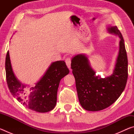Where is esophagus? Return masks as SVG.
<instances>
[{"mask_svg":"<svg viewBox=\"0 0 134 134\" xmlns=\"http://www.w3.org/2000/svg\"><path fill=\"white\" fill-rule=\"evenodd\" d=\"M65 63H66V65L68 67L69 69H70V68H71V60L70 57H67L66 59H65Z\"/></svg>","mask_w":134,"mask_h":134,"instance_id":"1","label":"esophagus"}]
</instances>
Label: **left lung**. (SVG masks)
<instances>
[{
	"label": "left lung",
	"mask_w": 134,
	"mask_h": 134,
	"mask_svg": "<svg viewBox=\"0 0 134 134\" xmlns=\"http://www.w3.org/2000/svg\"><path fill=\"white\" fill-rule=\"evenodd\" d=\"M107 30L120 38L118 55L110 76L105 78L96 76L85 54H77L71 59L79 102L89 111L101 110L112 105L123 92L128 79V58L124 38L116 26H108Z\"/></svg>",
	"instance_id": "obj_1"
}]
</instances>
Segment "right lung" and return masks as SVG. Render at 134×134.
Listing matches in <instances>:
<instances>
[{
	"mask_svg": "<svg viewBox=\"0 0 134 134\" xmlns=\"http://www.w3.org/2000/svg\"><path fill=\"white\" fill-rule=\"evenodd\" d=\"M7 84L11 94L29 109L44 113L53 110L61 79L69 73L64 61L52 63L40 80L33 87L22 83L13 71L9 51L6 57Z\"/></svg>",
	"mask_w": 134,
	"mask_h": 134,
	"instance_id": "1",
	"label": "right lung"
}]
</instances>
